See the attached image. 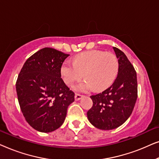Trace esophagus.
<instances>
[{
  "mask_svg": "<svg viewBox=\"0 0 159 159\" xmlns=\"http://www.w3.org/2000/svg\"><path fill=\"white\" fill-rule=\"evenodd\" d=\"M82 97H83V96H82V95H80V94H75V101H80V100L81 99Z\"/></svg>",
  "mask_w": 159,
  "mask_h": 159,
  "instance_id": "34e87169",
  "label": "esophagus"
}]
</instances>
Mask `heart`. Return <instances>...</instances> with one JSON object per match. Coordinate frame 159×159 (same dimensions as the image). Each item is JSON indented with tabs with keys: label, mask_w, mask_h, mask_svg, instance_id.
Instances as JSON below:
<instances>
[{
	"label": "heart",
	"mask_w": 159,
	"mask_h": 159,
	"mask_svg": "<svg viewBox=\"0 0 159 159\" xmlns=\"http://www.w3.org/2000/svg\"><path fill=\"white\" fill-rule=\"evenodd\" d=\"M119 71L118 58L114 53L98 50L84 52L75 56L73 63L66 60L62 63L60 73L64 83L71 86L82 77L73 89L87 93L94 88L101 91L108 88L116 79Z\"/></svg>",
	"instance_id": "obj_1"
}]
</instances>
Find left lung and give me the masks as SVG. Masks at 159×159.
<instances>
[{
	"label": "left lung",
	"instance_id": "left-lung-1",
	"mask_svg": "<svg viewBox=\"0 0 159 159\" xmlns=\"http://www.w3.org/2000/svg\"><path fill=\"white\" fill-rule=\"evenodd\" d=\"M119 61L117 77L103 92L91 95L93 106L87 113L90 122L98 129H114L131 115L138 98L137 73L125 53L113 47Z\"/></svg>",
	"mask_w": 159,
	"mask_h": 159
}]
</instances>
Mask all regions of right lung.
I'll return each instance as SVG.
<instances>
[{
	"instance_id": "1",
	"label": "right lung",
	"mask_w": 159,
	"mask_h": 159,
	"mask_svg": "<svg viewBox=\"0 0 159 159\" xmlns=\"http://www.w3.org/2000/svg\"><path fill=\"white\" fill-rule=\"evenodd\" d=\"M69 56L44 48L30 56L19 72L16 83L19 106L26 121L39 132L59 128L75 101V93L61 78V66Z\"/></svg>"
}]
</instances>
